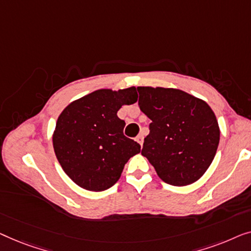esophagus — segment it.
I'll return each mask as SVG.
<instances>
[{
    "label": "esophagus",
    "instance_id": "esophagus-1",
    "mask_svg": "<svg viewBox=\"0 0 251 251\" xmlns=\"http://www.w3.org/2000/svg\"><path fill=\"white\" fill-rule=\"evenodd\" d=\"M143 140H144V136H143V134H140V135L136 137V141H137V142H139V143L141 144V146H142V144H143Z\"/></svg>",
    "mask_w": 251,
    "mask_h": 251
}]
</instances>
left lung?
I'll return each mask as SVG.
<instances>
[{
  "label": "left lung",
  "mask_w": 251,
  "mask_h": 251,
  "mask_svg": "<svg viewBox=\"0 0 251 251\" xmlns=\"http://www.w3.org/2000/svg\"><path fill=\"white\" fill-rule=\"evenodd\" d=\"M139 107L151 119L141 153L167 184L189 185L209 167L220 127L206 102L176 89L137 87Z\"/></svg>",
  "instance_id": "obj_1"
}]
</instances>
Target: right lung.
<instances>
[{"label":"right lung","instance_id":"obj_1","mask_svg":"<svg viewBox=\"0 0 251 251\" xmlns=\"http://www.w3.org/2000/svg\"><path fill=\"white\" fill-rule=\"evenodd\" d=\"M137 101L135 87L98 90L74 101L56 121L53 148L67 175L89 191H103L121 177L141 146L124 135L117 111Z\"/></svg>","mask_w":251,"mask_h":251}]
</instances>
